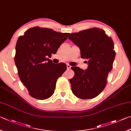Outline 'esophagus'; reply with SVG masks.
I'll return each instance as SVG.
<instances>
[{"label":"esophagus","instance_id":"esophagus-1","mask_svg":"<svg viewBox=\"0 0 131 131\" xmlns=\"http://www.w3.org/2000/svg\"><path fill=\"white\" fill-rule=\"evenodd\" d=\"M67 68L68 70H70L71 68V66L70 65H69V64H67Z\"/></svg>","mask_w":131,"mask_h":131}]
</instances>
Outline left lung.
<instances>
[{
    "label": "left lung",
    "mask_w": 131,
    "mask_h": 131,
    "mask_svg": "<svg viewBox=\"0 0 131 131\" xmlns=\"http://www.w3.org/2000/svg\"><path fill=\"white\" fill-rule=\"evenodd\" d=\"M68 38L78 46L81 58L86 59L89 64L85 71L71 67L75 72L70 80L72 91L81 99H92L104 90L107 75L113 68L116 56L113 40L104 30L97 27L72 33Z\"/></svg>",
    "instance_id": "left-lung-1"
}]
</instances>
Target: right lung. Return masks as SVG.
<instances>
[{
  "mask_svg": "<svg viewBox=\"0 0 131 131\" xmlns=\"http://www.w3.org/2000/svg\"><path fill=\"white\" fill-rule=\"evenodd\" d=\"M69 34L36 26L18 38L15 63L20 81L31 97L43 100L53 94L57 80L67 66L64 63H53L49 57L56 53Z\"/></svg>",
  "mask_w": 131,
  "mask_h": 131,
  "instance_id": "obj_1",
  "label": "right lung"
}]
</instances>
